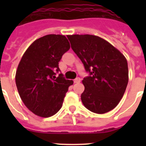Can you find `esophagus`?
Listing matches in <instances>:
<instances>
[{
  "mask_svg": "<svg viewBox=\"0 0 146 146\" xmlns=\"http://www.w3.org/2000/svg\"><path fill=\"white\" fill-rule=\"evenodd\" d=\"M80 77H77V78H76V79H74V83H78V82H80Z\"/></svg>",
  "mask_w": 146,
  "mask_h": 146,
  "instance_id": "34e87169",
  "label": "esophagus"
}]
</instances>
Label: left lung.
Wrapping results in <instances>:
<instances>
[{"label": "left lung", "instance_id": "left-lung-1", "mask_svg": "<svg viewBox=\"0 0 146 146\" xmlns=\"http://www.w3.org/2000/svg\"><path fill=\"white\" fill-rule=\"evenodd\" d=\"M71 47L90 76L82 80L81 95L84 106L93 113L103 114L114 109L121 101L129 81L127 60L110 43L94 35H68Z\"/></svg>", "mask_w": 146, "mask_h": 146}]
</instances>
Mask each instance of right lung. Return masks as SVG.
Segmentation results:
<instances>
[{
  "instance_id": "1",
  "label": "right lung",
  "mask_w": 146,
  "mask_h": 146,
  "mask_svg": "<svg viewBox=\"0 0 146 146\" xmlns=\"http://www.w3.org/2000/svg\"><path fill=\"white\" fill-rule=\"evenodd\" d=\"M70 48L64 35L49 34L30 45L20 60L15 75L17 91L29 110L42 118L52 116L59 111L69 87L73 80H66L58 62Z\"/></svg>"
}]
</instances>
